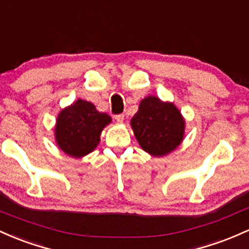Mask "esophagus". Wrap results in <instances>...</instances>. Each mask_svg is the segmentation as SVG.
Listing matches in <instances>:
<instances>
[{
  "instance_id": "1",
  "label": "esophagus",
  "mask_w": 249,
  "mask_h": 249,
  "mask_svg": "<svg viewBox=\"0 0 249 249\" xmlns=\"http://www.w3.org/2000/svg\"><path fill=\"white\" fill-rule=\"evenodd\" d=\"M115 119H116V121L119 122V124H124V114H120V115H116V116H115Z\"/></svg>"
}]
</instances>
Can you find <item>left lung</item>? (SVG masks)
<instances>
[{
    "instance_id": "1",
    "label": "left lung",
    "mask_w": 249,
    "mask_h": 249,
    "mask_svg": "<svg viewBox=\"0 0 249 249\" xmlns=\"http://www.w3.org/2000/svg\"><path fill=\"white\" fill-rule=\"evenodd\" d=\"M130 127L140 147L149 155L161 158L182 143L186 121L174 103L149 95L140 102Z\"/></svg>"
}]
</instances>
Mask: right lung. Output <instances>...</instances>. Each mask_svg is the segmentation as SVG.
<instances>
[{
	"label": "right lung",
	"mask_w": 249,
	"mask_h": 249,
	"mask_svg": "<svg viewBox=\"0 0 249 249\" xmlns=\"http://www.w3.org/2000/svg\"><path fill=\"white\" fill-rule=\"evenodd\" d=\"M111 117L91 102L76 100L58 113L54 134L57 147L68 156L81 159L94 152Z\"/></svg>",
	"instance_id": "add662e5"
}]
</instances>
